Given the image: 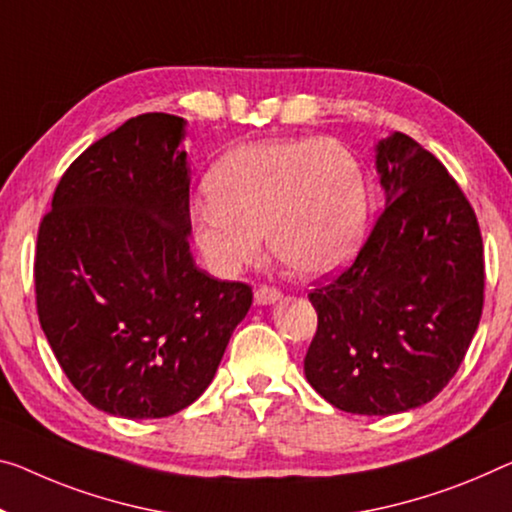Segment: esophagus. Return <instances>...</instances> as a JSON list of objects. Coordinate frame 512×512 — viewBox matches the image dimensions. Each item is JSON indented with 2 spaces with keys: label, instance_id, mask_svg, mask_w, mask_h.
Here are the masks:
<instances>
[{
  "label": "esophagus",
  "instance_id": "34e87169",
  "mask_svg": "<svg viewBox=\"0 0 512 512\" xmlns=\"http://www.w3.org/2000/svg\"><path fill=\"white\" fill-rule=\"evenodd\" d=\"M281 300V290L272 288V286H261L256 290V302L261 306H267V304H274Z\"/></svg>",
  "mask_w": 512,
  "mask_h": 512
}]
</instances>
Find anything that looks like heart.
I'll return each instance as SVG.
<instances>
[{
	"label": "heart",
	"instance_id": "b5f03b06",
	"mask_svg": "<svg viewBox=\"0 0 512 512\" xmlns=\"http://www.w3.org/2000/svg\"><path fill=\"white\" fill-rule=\"evenodd\" d=\"M192 238L212 272L235 277L261 254L306 279L350 261L366 229L368 187L355 155L334 139H265L238 146L206 180Z\"/></svg>",
	"mask_w": 512,
	"mask_h": 512
}]
</instances>
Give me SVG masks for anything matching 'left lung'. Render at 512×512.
Masks as SVG:
<instances>
[{
  "label": "left lung",
  "mask_w": 512,
  "mask_h": 512,
  "mask_svg": "<svg viewBox=\"0 0 512 512\" xmlns=\"http://www.w3.org/2000/svg\"><path fill=\"white\" fill-rule=\"evenodd\" d=\"M384 210L348 270L309 300L318 332L304 375L366 416L430 403L458 371L483 311V240L467 196L403 132L375 144Z\"/></svg>",
  "instance_id": "left-lung-1"
}]
</instances>
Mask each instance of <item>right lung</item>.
<instances>
[{"mask_svg":"<svg viewBox=\"0 0 512 512\" xmlns=\"http://www.w3.org/2000/svg\"><path fill=\"white\" fill-rule=\"evenodd\" d=\"M187 121H125L70 164L38 229V320L73 387L123 419H162L208 389L251 288L190 251Z\"/></svg>","mask_w":512,"mask_h":512,"instance_id":"1","label":"right lung"}]
</instances>
